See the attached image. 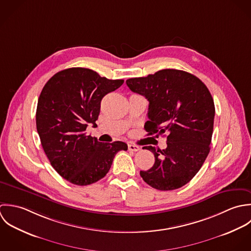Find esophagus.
<instances>
[{
    "label": "esophagus",
    "instance_id": "1",
    "mask_svg": "<svg viewBox=\"0 0 251 251\" xmlns=\"http://www.w3.org/2000/svg\"><path fill=\"white\" fill-rule=\"evenodd\" d=\"M128 150L131 151H139L141 150V148L140 147H138V146H136V145H132V144H129L128 145Z\"/></svg>",
    "mask_w": 251,
    "mask_h": 251
}]
</instances>
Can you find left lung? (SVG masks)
<instances>
[{"instance_id": "1", "label": "left lung", "mask_w": 251, "mask_h": 251, "mask_svg": "<svg viewBox=\"0 0 251 251\" xmlns=\"http://www.w3.org/2000/svg\"><path fill=\"white\" fill-rule=\"evenodd\" d=\"M126 83L150 101L148 135L167 137L166 150L145 147L155 162L140 172L141 176L158 190L182 187L196 176L210 151L215 113L210 92L197 76L174 69L129 78Z\"/></svg>"}]
</instances>
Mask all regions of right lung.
I'll list each match as a JSON object with an SVG mask.
<instances>
[{
	"label": "right lung",
	"mask_w": 251,
	"mask_h": 251,
	"mask_svg": "<svg viewBox=\"0 0 251 251\" xmlns=\"http://www.w3.org/2000/svg\"><path fill=\"white\" fill-rule=\"evenodd\" d=\"M123 79H107L85 68L58 72L44 86L38 100L36 124L43 149L51 166L75 185H89L109 171L115 154L127 151L123 142H98L87 136L95 125L100 100L119 88Z\"/></svg>",
	"instance_id": "1"
}]
</instances>
